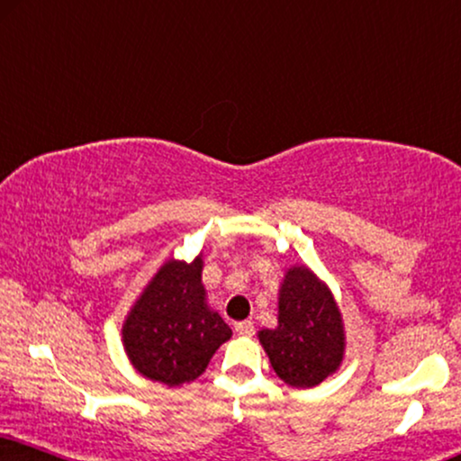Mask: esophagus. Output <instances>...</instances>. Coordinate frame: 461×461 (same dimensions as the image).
Masks as SVG:
<instances>
[{
  "mask_svg": "<svg viewBox=\"0 0 461 461\" xmlns=\"http://www.w3.org/2000/svg\"><path fill=\"white\" fill-rule=\"evenodd\" d=\"M235 332L241 334V337H252V334H254V324H252V321H237Z\"/></svg>",
  "mask_w": 461,
  "mask_h": 461,
  "instance_id": "34e87169",
  "label": "esophagus"
}]
</instances>
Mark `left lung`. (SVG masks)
I'll use <instances>...</instances> for the list:
<instances>
[{
	"instance_id": "left-lung-1",
	"label": "left lung",
	"mask_w": 461,
	"mask_h": 461,
	"mask_svg": "<svg viewBox=\"0 0 461 461\" xmlns=\"http://www.w3.org/2000/svg\"><path fill=\"white\" fill-rule=\"evenodd\" d=\"M268 362L292 387H315L340 366L345 328L328 285L307 267H292L279 290L275 330L258 332Z\"/></svg>"
}]
</instances>
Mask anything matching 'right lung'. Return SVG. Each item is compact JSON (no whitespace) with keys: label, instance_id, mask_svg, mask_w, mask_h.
I'll return each mask as SVG.
<instances>
[{"label":"right lung","instance_id":"1","mask_svg":"<svg viewBox=\"0 0 461 461\" xmlns=\"http://www.w3.org/2000/svg\"><path fill=\"white\" fill-rule=\"evenodd\" d=\"M203 258L167 260L131 307L122 343L131 364L146 379L169 387L190 384L232 330L207 307L201 282Z\"/></svg>","mask_w":461,"mask_h":461}]
</instances>
